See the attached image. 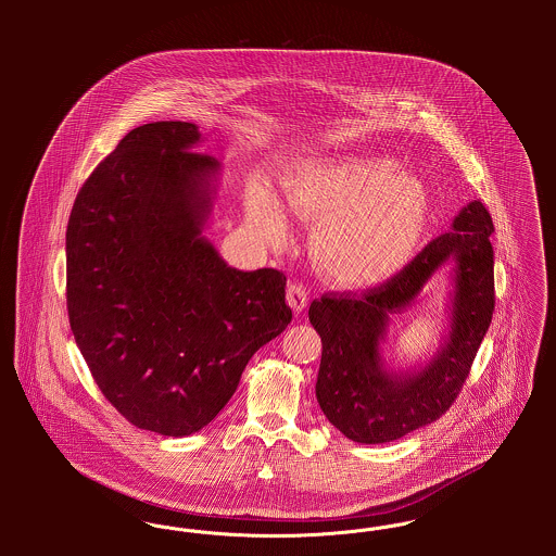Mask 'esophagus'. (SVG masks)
Masks as SVG:
<instances>
[{
    "label": "esophagus",
    "instance_id": "1",
    "mask_svg": "<svg viewBox=\"0 0 556 556\" xmlns=\"http://www.w3.org/2000/svg\"><path fill=\"white\" fill-rule=\"evenodd\" d=\"M286 298H288V304H290L293 313H302L308 304V291L300 283H290Z\"/></svg>",
    "mask_w": 556,
    "mask_h": 556
}]
</instances>
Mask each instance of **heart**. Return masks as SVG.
Segmentation results:
<instances>
[{
  "mask_svg": "<svg viewBox=\"0 0 556 556\" xmlns=\"http://www.w3.org/2000/svg\"><path fill=\"white\" fill-rule=\"evenodd\" d=\"M286 208L315 223L311 254L342 288H370L396 275L424 236L431 200L419 177L394 160L367 156L298 160L281 175ZM245 214L266 241L286 236V214L266 191L248 195Z\"/></svg>",
  "mask_w": 556,
  "mask_h": 556,
  "instance_id": "heart-1",
  "label": "heart"
}]
</instances>
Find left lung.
<instances>
[{"label":"left lung","mask_w":556,"mask_h":556,"mask_svg":"<svg viewBox=\"0 0 556 556\" xmlns=\"http://www.w3.org/2000/svg\"><path fill=\"white\" fill-rule=\"evenodd\" d=\"M494 223L473 200L388 283L365 293L315 300L308 318L323 342L320 410L348 440L383 444L440 419L458 396L494 313ZM452 262L450 333L429 361L390 371L380 356L389 320L409 307L424 283Z\"/></svg>","instance_id":"8db88e82"}]
</instances>
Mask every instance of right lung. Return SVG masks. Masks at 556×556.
I'll return each mask as SVG.
<instances>
[{
	"instance_id": "obj_1",
	"label": "right lung",
	"mask_w": 556,
	"mask_h": 556,
	"mask_svg": "<svg viewBox=\"0 0 556 556\" xmlns=\"http://www.w3.org/2000/svg\"><path fill=\"white\" fill-rule=\"evenodd\" d=\"M193 123L127 132L89 175L66 229V306L108 402L160 435L200 431L258 348L291 320L286 275L227 265L208 225L220 164Z\"/></svg>"
}]
</instances>
